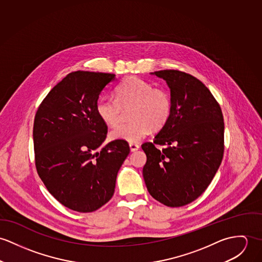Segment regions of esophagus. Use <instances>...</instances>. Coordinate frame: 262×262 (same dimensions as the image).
Here are the masks:
<instances>
[{"instance_id":"34e87169","label":"esophagus","mask_w":262,"mask_h":262,"mask_svg":"<svg viewBox=\"0 0 262 262\" xmlns=\"http://www.w3.org/2000/svg\"><path fill=\"white\" fill-rule=\"evenodd\" d=\"M129 148L132 151H136L140 148V145H137V144H129Z\"/></svg>"}]
</instances>
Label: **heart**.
<instances>
[{
	"label": "heart",
	"instance_id": "1",
	"mask_svg": "<svg viewBox=\"0 0 262 262\" xmlns=\"http://www.w3.org/2000/svg\"><path fill=\"white\" fill-rule=\"evenodd\" d=\"M134 105L132 122L121 123L111 132V139L138 143L151 130L163 128L172 114V99L169 92L136 76L127 77L116 89V98L101 96L95 111L103 123L115 126L120 120L121 107Z\"/></svg>",
	"mask_w": 262,
	"mask_h": 262
}]
</instances>
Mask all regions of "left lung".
I'll list each match as a JSON object with an SVG mask.
<instances>
[{"mask_svg":"<svg viewBox=\"0 0 262 262\" xmlns=\"http://www.w3.org/2000/svg\"><path fill=\"white\" fill-rule=\"evenodd\" d=\"M150 74L167 82L172 114L154 143L142 145L146 155L143 176L152 198L181 207L203 194L221 165L223 115L210 90L196 77L178 70ZM155 144L166 147L159 150Z\"/></svg>","mask_w":262,"mask_h":262,"instance_id":"1","label":"left lung"}]
</instances>
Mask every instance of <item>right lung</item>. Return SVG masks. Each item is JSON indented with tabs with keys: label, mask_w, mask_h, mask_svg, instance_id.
<instances>
[{
	"label": "right lung",
	"mask_w": 262,
	"mask_h": 262,
	"mask_svg": "<svg viewBox=\"0 0 262 262\" xmlns=\"http://www.w3.org/2000/svg\"><path fill=\"white\" fill-rule=\"evenodd\" d=\"M115 74L74 71L50 90L33 127L35 164L49 193L65 207L88 213L107 203L117 173L129 154L116 140L104 146L107 126L95 104Z\"/></svg>",
	"instance_id": "1"
}]
</instances>
